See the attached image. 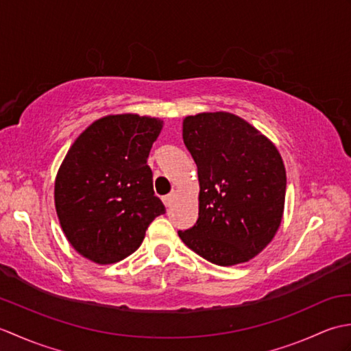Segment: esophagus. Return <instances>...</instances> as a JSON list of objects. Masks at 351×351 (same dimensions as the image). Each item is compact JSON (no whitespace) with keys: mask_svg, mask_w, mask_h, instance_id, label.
I'll use <instances>...</instances> for the list:
<instances>
[{"mask_svg":"<svg viewBox=\"0 0 351 351\" xmlns=\"http://www.w3.org/2000/svg\"><path fill=\"white\" fill-rule=\"evenodd\" d=\"M173 200H175V195H173V193H171V195H167V196L162 197V202H164V205H166L167 208L171 206V204H173Z\"/></svg>","mask_w":351,"mask_h":351,"instance_id":"esophagus-1","label":"esophagus"}]
</instances>
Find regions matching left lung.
I'll return each instance as SVG.
<instances>
[{
  "label": "left lung",
  "instance_id": "1",
  "mask_svg": "<svg viewBox=\"0 0 351 351\" xmlns=\"http://www.w3.org/2000/svg\"><path fill=\"white\" fill-rule=\"evenodd\" d=\"M182 138L200 190L196 225L178 235L213 264L247 263L270 244L283 217L287 171L278 147L228 111L187 116Z\"/></svg>",
  "mask_w": 351,
  "mask_h": 351
}]
</instances>
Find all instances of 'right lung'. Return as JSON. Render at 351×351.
<instances>
[{"mask_svg": "<svg viewBox=\"0 0 351 351\" xmlns=\"http://www.w3.org/2000/svg\"><path fill=\"white\" fill-rule=\"evenodd\" d=\"M162 125L156 117L108 114L69 147L56 176L54 202L63 232L81 256L101 265L119 263L166 213L147 166Z\"/></svg>", "mask_w": 351, "mask_h": 351, "instance_id": "obj_1", "label": "right lung"}]
</instances>
